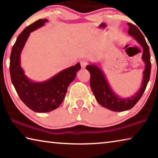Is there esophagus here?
Here are the masks:
<instances>
[{
	"label": "esophagus",
	"instance_id": "34e87169",
	"mask_svg": "<svg viewBox=\"0 0 158 158\" xmlns=\"http://www.w3.org/2000/svg\"><path fill=\"white\" fill-rule=\"evenodd\" d=\"M80 63H81V66L82 68H85V66L88 65L87 60H85V59H83V60L80 61Z\"/></svg>",
	"mask_w": 158,
	"mask_h": 158
}]
</instances>
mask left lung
Returning <instances> with one entry per match:
<instances>
[{"mask_svg":"<svg viewBox=\"0 0 158 158\" xmlns=\"http://www.w3.org/2000/svg\"><path fill=\"white\" fill-rule=\"evenodd\" d=\"M128 34L132 36L143 48L141 59L145 63V69L143 73V79L138 91L128 98H122L118 95L109 85L105 73L96 64H90L86 66V69L90 74V85L98 102L103 107L114 111H124L132 109L140 100L150 79L151 70V54L149 47L142 33L137 27L128 23Z\"/></svg>","mask_w":158,"mask_h":158,"instance_id":"8db88e82","label":"left lung"}]
</instances>
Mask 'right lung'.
I'll return each instance as SVG.
<instances>
[{"mask_svg": "<svg viewBox=\"0 0 158 158\" xmlns=\"http://www.w3.org/2000/svg\"><path fill=\"white\" fill-rule=\"evenodd\" d=\"M48 19H39L26 27L13 45L10 73L13 85L21 101L35 112L44 113L57 109L65 97L68 87L81 69L80 63L63 69L52 78L41 82L31 80L21 66V53L31 32L41 28Z\"/></svg>", "mask_w": 158, "mask_h": 158, "instance_id": "1", "label": "right lung"}]
</instances>
